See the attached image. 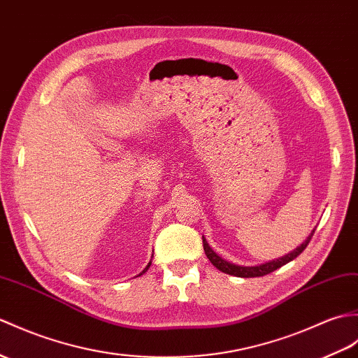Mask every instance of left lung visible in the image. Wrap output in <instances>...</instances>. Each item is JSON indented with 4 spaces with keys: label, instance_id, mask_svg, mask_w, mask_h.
<instances>
[{
    "label": "left lung",
    "instance_id": "left-lung-1",
    "mask_svg": "<svg viewBox=\"0 0 358 358\" xmlns=\"http://www.w3.org/2000/svg\"><path fill=\"white\" fill-rule=\"evenodd\" d=\"M313 235H314V230L311 231V235H310L308 238H306L305 243H303L301 247H297L294 252L285 255L284 257H279V259H276V261H271V262L262 264V265H256V267H241V265H235V264H231V262L224 261L222 257H220L217 253H215V252L212 250V248L209 247V244H207V241H206L204 238H203V247H204L206 256L209 257V261H210L220 271L226 273V274H231V276H236V278H259V276H265V274H268V273H271V271H274V270L280 268L282 265L288 264L289 261L296 259V257L305 250L306 245L310 244V241H311Z\"/></svg>",
    "mask_w": 358,
    "mask_h": 358
}]
</instances>
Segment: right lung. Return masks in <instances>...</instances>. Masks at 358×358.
<instances>
[{
    "mask_svg": "<svg viewBox=\"0 0 358 358\" xmlns=\"http://www.w3.org/2000/svg\"><path fill=\"white\" fill-rule=\"evenodd\" d=\"M149 265H151V262H149ZM149 265H148V267H146V268H145V271H146V270H148V268H149ZM145 271H143V273H145Z\"/></svg>",
    "mask_w": 358,
    "mask_h": 358,
    "instance_id": "1",
    "label": "right lung"
}]
</instances>
